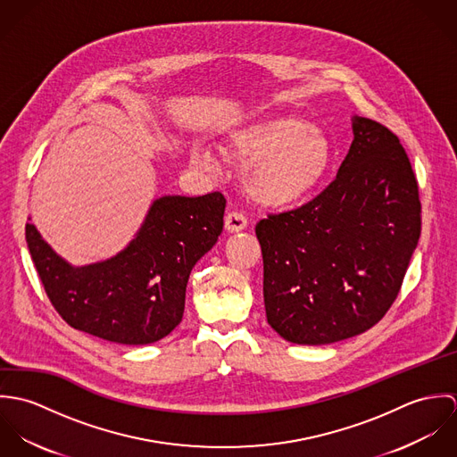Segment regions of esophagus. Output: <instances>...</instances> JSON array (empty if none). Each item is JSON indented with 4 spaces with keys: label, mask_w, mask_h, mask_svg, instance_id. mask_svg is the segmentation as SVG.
I'll return each mask as SVG.
<instances>
[{
    "label": "esophagus",
    "mask_w": 457,
    "mask_h": 457,
    "mask_svg": "<svg viewBox=\"0 0 457 457\" xmlns=\"http://www.w3.org/2000/svg\"><path fill=\"white\" fill-rule=\"evenodd\" d=\"M248 227V220L243 212H237V211H232L225 216V228L228 232H241Z\"/></svg>",
    "instance_id": "1"
}]
</instances>
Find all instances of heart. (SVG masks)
<instances>
[{
    "instance_id": "b5f03b06",
    "label": "heart",
    "mask_w": 457,
    "mask_h": 457,
    "mask_svg": "<svg viewBox=\"0 0 457 457\" xmlns=\"http://www.w3.org/2000/svg\"><path fill=\"white\" fill-rule=\"evenodd\" d=\"M227 158L246 165L250 196L267 207L294 205L312 195L326 178L332 144L324 131L294 116H274L234 131L225 144ZM192 160L211 169L214 158L204 145Z\"/></svg>"
}]
</instances>
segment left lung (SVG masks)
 I'll return each instance as SVG.
<instances>
[{"label":"left lung","instance_id":"8db88e82","mask_svg":"<svg viewBox=\"0 0 457 457\" xmlns=\"http://www.w3.org/2000/svg\"><path fill=\"white\" fill-rule=\"evenodd\" d=\"M336 179L299 209L255 227L267 322L297 345H327L378 324L420 237L415 174L399 138L352 118Z\"/></svg>","mask_w":457,"mask_h":457}]
</instances>
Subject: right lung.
Returning <instances> with one entry per match:
<instances>
[{
	"label": "right lung",
	"mask_w": 457,
	"mask_h": 457,
	"mask_svg": "<svg viewBox=\"0 0 457 457\" xmlns=\"http://www.w3.org/2000/svg\"><path fill=\"white\" fill-rule=\"evenodd\" d=\"M225 204L220 192L160 196L123 252L82 267L63 261L29 221L26 243L68 326L112 343L147 345L179 326L190 272L216 245Z\"/></svg>",
	"instance_id": "obj_1"
}]
</instances>
